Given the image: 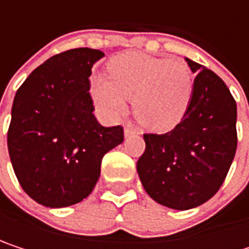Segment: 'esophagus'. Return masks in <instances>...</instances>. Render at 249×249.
Wrapping results in <instances>:
<instances>
[{
  "instance_id": "34e87169",
  "label": "esophagus",
  "mask_w": 249,
  "mask_h": 249,
  "mask_svg": "<svg viewBox=\"0 0 249 249\" xmlns=\"http://www.w3.org/2000/svg\"><path fill=\"white\" fill-rule=\"evenodd\" d=\"M125 137H129V135H135V134H138V131H137V128H134L131 124L125 125Z\"/></svg>"
}]
</instances>
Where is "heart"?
Returning <instances> with one entry per match:
<instances>
[{"mask_svg":"<svg viewBox=\"0 0 249 249\" xmlns=\"http://www.w3.org/2000/svg\"><path fill=\"white\" fill-rule=\"evenodd\" d=\"M109 73L95 75L90 83L93 101L105 115L124 114L131 99L137 120L148 129L167 131L183 118L193 89L184 60L129 53L109 63Z\"/></svg>","mask_w":249,"mask_h":249,"instance_id":"b5f03b06","label":"heart"}]
</instances>
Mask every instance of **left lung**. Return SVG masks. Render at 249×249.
<instances>
[{
  "instance_id": "1",
  "label": "left lung",
  "mask_w": 249,
  "mask_h": 249,
  "mask_svg": "<svg viewBox=\"0 0 249 249\" xmlns=\"http://www.w3.org/2000/svg\"><path fill=\"white\" fill-rule=\"evenodd\" d=\"M196 73L181 121L166 134H144L140 180L157 203L186 211L208 202L222 186L236 151V102L211 69L186 59Z\"/></svg>"
}]
</instances>
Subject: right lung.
I'll return each instance as SVG.
<instances>
[{
  "label": "right lung",
  "instance_id": "obj_1",
  "mask_svg": "<svg viewBox=\"0 0 249 249\" xmlns=\"http://www.w3.org/2000/svg\"><path fill=\"white\" fill-rule=\"evenodd\" d=\"M101 50L54 54L18 88L7 144L25 193L47 208H65L93 190L102 157L124 141L121 125L105 128L93 115L92 66Z\"/></svg>",
  "mask_w": 249,
  "mask_h": 249
}]
</instances>
